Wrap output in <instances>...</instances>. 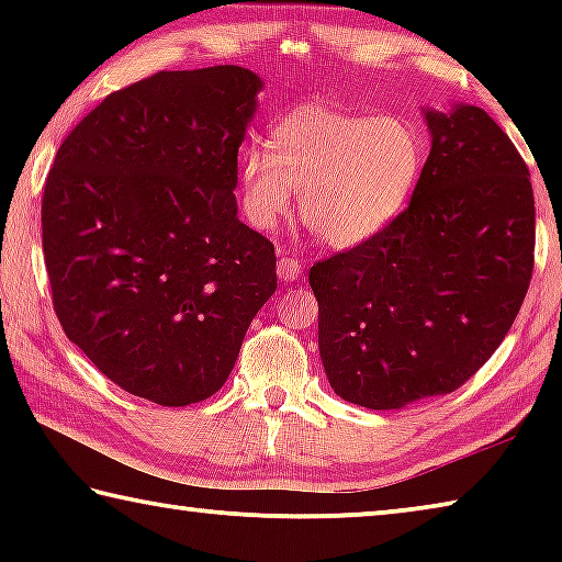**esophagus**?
I'll use <instances>...</instances> for the list:
<instances>
[{"mask_svg": "<svg viewBox=\"0 0 562 562\" xmlns=\"http://www.w3.org/2000/svg\"><path fill=\"white\" fill-rule=\"evenodd\" d=\"M278 274H280L282 282H294L302 274V265L294 258H280Z\"/></svg>", "mask_w": 562, "mask_h": 562, "instance_id": "esophagus-1", "label": "esophagus"}]
</instances>
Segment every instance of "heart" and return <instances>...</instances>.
Here are the masks:
<instances>
[{
    "label": "heart",
    "mask_w": 562,
    "mask_h": 562,
    "mask_svg": "<svg viewBox=\"0 0 562 562\" xmlns=\"http://www.w3.org/2000/svg\"><path fill=\"white\" fill-rule=\"evenodd\" d=\"M426 144L412 121L392 113L302 103L274 123L268 148L240 160L247 223L272 231L300 190V215L331 247L372 240L396 221L418 183Z\"/></svg>",
    "instance_id": "b5f03b06"
}]
</instances>
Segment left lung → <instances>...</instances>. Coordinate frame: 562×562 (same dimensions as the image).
Here are the masks:
<instances>
[{"label": "left lung", "instance_id": "1", "mask_svg": "<svg viewBox=\"0 0 562 562\" xmlns=\"http://www.w3.org/2000/svg\"><path fill=\"white\" fill-rule=\"evenodd\" d=\"M431 154L396 221L310 268L335 394L402 408L451 394L506 339L532 278L526 160L479 106L426 111Z\"/></svg>", "mask_w": 562, "mask_h": 562}]
</instances>
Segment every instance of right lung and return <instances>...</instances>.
<instances>
[{
    "instance_id": "add662e5",
    "label": "right lung",
    "mask_w": 562,
    "mask_h": 562,
    "mask_svg": "<svg viewBox=\"0 0 562 562\" xmlns=\"http://www.w3.org/2000/svg\"><path fill=\"white\" fill-rule=\"evenodd\" d=\"M260 89V76L231 64L158 71L76 123L46 176L54 312L133 396H213L278 290L274 245L237 221L233 193Z\"/></svg>"
}]
</instances>
